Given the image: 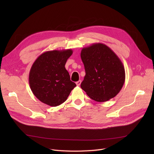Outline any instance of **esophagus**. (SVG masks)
I'll return each instance as SVG.
<instances>
[{"label":"esophagus","instance_id":"1","mask_svg":"<svg viewBox=\"0 0 154 154\" xmlns=\"http://www.w3.org/2000/svg\"><path fill=\"white\" fill-rule=\"evenodd\" d=\"M81 83H82V81L81 80H79V81L76 82V84L77 86H80V84H81Z\"/></svg>","mask_w":154,"mask_h":154}]
</instances>
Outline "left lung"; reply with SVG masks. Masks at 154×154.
I'll return each instance as SVG.
<instances>
[{
    "mask_svg": "<svg viewBox=\"0 0 154 154\" xmlns=\"http://www.w3.org/2000/svg\"><path fill=\"white\" fill-rule=\"evenodd\" d=\"M85 76L81 88L93 100L104 102L113 98L125 80L123 63L105 44H93L81 51Z\"/></svg>",
    "mask_w": 154,
    "mask_h": 154,
    "instance_id": "8db88e82",
    "label": "left lung"
}]
</instances>
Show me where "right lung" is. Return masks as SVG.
Wrapping results in <instances>:
<instances>
[{
    "label": "right lung",
    "mask_w": 154,
    "mask_h": 154,
    "mask_svg": "<svg viewBox=\"0 0 154 154\" xmlns=\"http://www.w3.org/2000/svg\"><path fill=\"white\" fill-rule=\"evenodd\" d=\"M72 49L49 51L40 54L32 64L29 83L33 94L42 103L57 106L67 99L76 86L65 67Z\"/></svg>",
    "instance_id": "1"
}]
</instances>
